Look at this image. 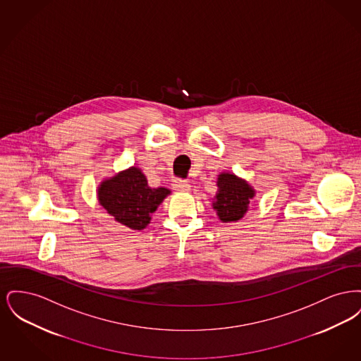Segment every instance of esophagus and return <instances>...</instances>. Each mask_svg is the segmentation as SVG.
I'll list each match as a JSON object with an SVG mask.
<instances>
[{"instance_id": "34e87169", "label": "esophagus", "mask_w": 361, "mask_h": 361, "mask_svg": "<svg viewBox=\"0 0 361 361\" xmlns=\"http://www.w3.org/2000/svg\"><path fill=\"white\" fill-rule=\"evenodd\" d=\"M173 188L176 189V190H178V192H188L189 189H190V185H189L187 181L176 180V181L173 183Z\"/></svg>"}]
</instances>
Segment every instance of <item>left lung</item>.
Masks as SVG:
<instances>
[{
    "label": "left lung",
    "instance_id": "8db88e82",
    "mask_svg": "<svg viewBox=\"0 0 361 361\" xmlns=\"http://www.w3.org/2000/svg\"><path fill=\"white\" fill-rule=\"evenodd\" d=\"M218 192L214 197L212 207L216 211L219 219L228 224L237 222L243 218L249 204L256 195L245 180L231 173H221L218 177Z\"/></svg>",
    "mask_w": 361,
    "mask_h": 361
}]
</instances>
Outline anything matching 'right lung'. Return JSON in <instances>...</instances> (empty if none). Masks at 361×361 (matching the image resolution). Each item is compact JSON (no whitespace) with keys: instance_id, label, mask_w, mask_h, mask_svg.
Listing matches in <instances>:
<instances>
[{"instance_id":"obj_1","label":"right lung","mask_w":361,"mask_h":361,"mask_svg":"<svg viewBox=\"0 0 361 361\" xmlns=\"http://www.w3.org/2000/svg\"><path fill=\"white\" fill-rule=\"evenodd\" d=\"M169 189L152 188L139 168H130L104 180L97 189L99 203L119 224L133 230H143Z\"/></svg>"}]
</instances>
